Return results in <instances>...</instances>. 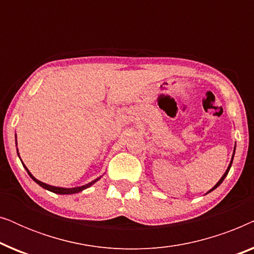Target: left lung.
Returning <instances> with one entry per match:
<instances>
[{
    "label": "left lung",
    "instance_id": "left-lung-1",
    "mask_svg": "<svg viewBox=\"0 0 254 254\" xmlns=\"http://www.w3.org/2000/svg\"><path fill=\"white\" fill-rule=\"evenodd\" d=\"M234 155H235V151H234ZM234 155H232V159H234ZM232 159H231L230 164H229V166H228L227 171H225V173H224V175H223V176H222V178H221L220 180H218V183L216 184V185H215V186L213 187V189H211V190H209V192H211V190H214L215 189H216V187H218V186H220V185H221V184H222V182H223V180H224V178H225V177H227V175H228V172H229V170H230V168H231V164H232Z\"/></svg>",
    "mask_w": 254,
    "mask_h": 254
}]
</instances>
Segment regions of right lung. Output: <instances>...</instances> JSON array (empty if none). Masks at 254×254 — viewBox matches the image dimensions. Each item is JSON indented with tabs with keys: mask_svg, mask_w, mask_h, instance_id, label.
Wrapping results in <instances>:
<instances>
[{
	"mask_svg": "<svg viewBox=\"0 0 254 254\" xmlns=\"http://www.w3.org/2000/svg\"><path fill=\"white\" fill-rule=\"evenodd\" d=\"M25 169H26V168H25ZM26 171H27V173H29V176L31 177V178H32V179L34 180V182H36V183L38 184V185H40L41 187H44L45 190H51V192L57 193V194H74V193H78V192H81V190H83L88 189V187L91 186L92 184H95V183L97 182V180L99 179V178H98V179L93 180V182L86 184V185L81 186V187H74V189H64V187H55V186L47 185V184H45V183H41V182H39V180H38V179L34 178V177H33L32 175H31L29 170L26 169Z\"/></svg>",
	"mask_w": 254,
	"mask_h": 254,
	"instance_id": "add662e5",
	"label": "right lung"
}]
</instances>
